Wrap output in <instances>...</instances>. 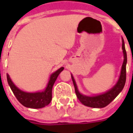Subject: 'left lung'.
Listing matches in <instances>:
<instances>
[{
    "label": "left lung",
    "instance_id": "8db88e82",
    "mask_svg": "<svg viewBox=\"0 0 133 133\" xmlns=\"http://www.w3.org/2000/svg\"><path fill=\"white\" fill-rule=\"evenodd\" d=\"M122 48H123V54H124V61H123V65H122L120 78L117 81V84L108 92L101 94V95L93 96V97H89V96L82 95L78 91L75 80L71 75L72 83H73V85L75 87V91L76 95L78 97V100H80L84 105L91 107V108H104L111 103L112 101L117 97V95L122 91V90L123 89V88L125 86L126 81V63H127V53H126L125 48V43H124L123 39Z\"/></svg>",
    "mask_w": 133,
    "mask_h": 133
}]
</instances>
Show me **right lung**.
Returning <instances> with one entry per match:
<instances>
[{
    "label": "right lung",
    "mask_w": 133,
    "mask_h": 133,
    "mask_svg": "<svg viewBox=\"0 0 133 133\" xmlns=\"http://www.w3.org/2000/svg\"><path fill=\"white\" fill-rule=\"evenodd\" d=\"M64 69L63 67L56 70L53 72L48 83L45 90L43 92H25L18 89L17 87L13 84L12 81L10 80L9 75L7 73V81L8 85H10V88L13 91V94L15 95L17 100H18L22 105L26 108H42L48 105L52 100V86L55 83L58 75L63 71Z\"/></svg>",
    "instance_id": "add662e5"
}]
</instances>
